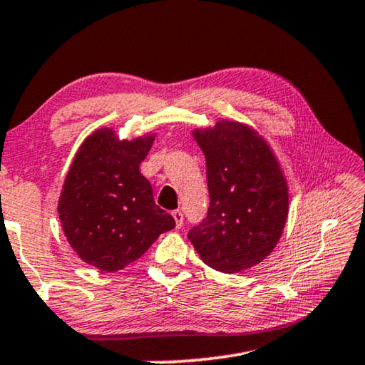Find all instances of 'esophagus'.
Instances as JSON below:
<instances>
[{"label": "esophagus", "instance_id": "obj_1", "mask_svg": "<svg viewBox=\"0 0 365 365\" xmlns=\"http://www.w3.org/2000/svg\"><path fill=\"white\" fill-rule=\"evenodd\" d=\"M172 217H173V221H175V227L180 229L182 225H183V214H182V211L180 210L172 211Z\"/></svg>", "mask_w": 365, "mask_h": 365}]
</instances>
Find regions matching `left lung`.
Masks as SVG:
<instances>
[{"label": "left lung", "instance_id": "8db88e82", "mask_svg": "<svg viewBox=\"0 0 365 365\" xmlns=\"http://www.w3.org/2000/svg\"><path fill=\"white\" fill-rule=\"evenodd\" d=\"M210 207L188 232L200 258L222 273L252 268L274 250L289 214L284 173L264 138L240 121L196 128Z\"/></svg>", "mask_w": 365, "mask_h": 365}]
</instances>
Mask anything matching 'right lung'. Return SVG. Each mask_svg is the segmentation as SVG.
I'll use <instances>...</instances> for the list:
<instances>
[{
  "label": "right lung",
  "instance_id": "1",
  "mask_svg": "<svg viewBox=\"0 0 365 365\" xmlns=\"http://www.w3.org/2000/svg\"><path fill=\"white\" fill-rule=\"evenodd\" d=\"M155 135L120 140L101 128L81 144L58 200L63 232L78 257L107 273L123 269L175 227L141 175Z\"/></svg>",
  "mask_w": 365,
  "mask_h": 365
}]
</instances>
